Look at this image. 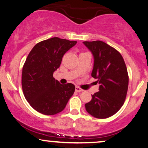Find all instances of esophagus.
Here are the masks:
<instances>
[{"label": "esophagus", "instance_id": "34e87169", "mask_svg": "<svg viewBox=\"0 0 148 148\" xmlns=\"http://www.w3.org/2000/svg\"><path fill=\"white\" fill-rule=\"evenodd\" d=\"M75 90H76V92H82V91H84V90H83V89L80 88V87H78V86H76V87H75Z\"/></svg>", "mask_w": 148, "mask_h": 148}]
</instances>
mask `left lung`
Here are the masks:
<instances>
[{
	"label": "left lung",
	"mask_w": 148,
	"mask_h": 148,
	"mask_svg": "<svg viewBox=\"0 0 148 148\" xmlns=\"http://www.w3.org/2000/svg\"><path fill=\"white\" fill-rule=\"evenodd\" d=\"M94 56L92 76L100 84L99 91L85 104L93 116L105 119L115 115L124 104L129 84L127 70L121 54L101 41H84Z\"/></svg>",
	"instance_id": "1"
}]
</instances>
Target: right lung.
<instances>
[{
	"label": "right lung",
	"instance_id": "1",
	"mask_svg": "<svg viewBox=\"0 0 148 148\" xmlns=\"http://www.w3.org/2000/svg\"><path fill=\"white\" fill-rule=\"evenodd\" d=\"M76 43L52 37L37 43L29 53L23 67L22 88L27 101L39 113L45 115L60 113L73 95L74 85L61 84L53 74L65 53Z\"/></svg>",
	"mask_w": 148,
	"mask_h": 148
}]
</instances>
